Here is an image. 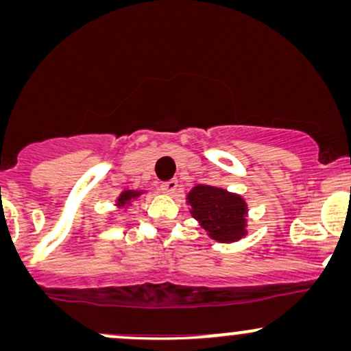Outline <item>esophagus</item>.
<instances>
[{
	"mask_svg": "<svg viewBox=\"0 0 351 351\" xmlns=\"http://www.w3.org/2000/svg\"><path fill=\"white\" fill-rule=\"evenodd\" d=\"M162 191L167 193V195H173V193L178 189V181L176 180H170V181H165V183H162Z\"/></svg>",
	"mask_w": 351,
	"mask_h": 351,
	"instance_id": "1",
	"label": "esophagus"
}]
</instances>
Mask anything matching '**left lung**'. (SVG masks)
Returning a JSON list of instances; mask_svg holds the SVG:
<instances>
[{"label":"left lung","mask_w":351,"mask_h":351,"mask_svg":"<svg viewBox=\"0 0 351 351\" xmlns=\"http://www.w3.org/2000/svg\"><path fill=\"white\" fill-rule=\"evenodd\" d=\"M191 215L199 221L209 237L219 243H234L245 234V208L239 195L223 188L198 184L188 193Z\"/></svg>","instance_id":"obj_1"}]
</instances>
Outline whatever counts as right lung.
<instances>
[{"label":"right lung","mask_w":351,"mask_h":351,"mask_svg":"<svg viewBox=\"0 0 351 351\" xmlns=\"http://www.w3.org/2000/svg\"><path fill=\"white\" fill-rule=\"evenodd\" d=\"M140 195H142V191H130V189H127V191H123L122 195L119 196V199H117V206L119 208L128 206V204H130V201L138 198Z\"/></svg>","instance_id":"obj_1"}]
</instances>
